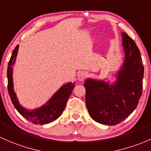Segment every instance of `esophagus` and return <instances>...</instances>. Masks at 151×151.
<instances>
[{
	"label": "esophagus",
	"mask_w": 151,
	"mask_h": 151,
	"mask_svg": "<svg viewBox=\"0 0 151 151\" xmlns=\"http://www.w3.org/2000/svg\"><path fill=\"white\" fill-rule=\"evenodd\" d=\"M86 76H87V73L81 72L78 76V81H83Z\"/></svg>",
	"instance_id": "1"
}]
</instances>
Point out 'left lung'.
I'll use <instances>...</instances> for the list:
<instances>
[{
  "label": "left lung",
  "mask_w": 151,
  "mask_h": 151,
  "mask_svg": "<svg viewBox=\"0 0 151 151\" xmlns=\"http://www.w3.org/2000/svg\"><path fill=\"white\" fill-rule=\"evenodd\" d=\"M124 63L113 84L87 78L86 105L91 117L99 124L113 126L125 120L135 110L142 95L144 67L134 41L122 32Z\"/></svg>",
  "instance_id": "1"
}]
</instances>
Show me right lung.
<instances>
[{"label":"right lung","instance_id":"right-lung-1","mask_svg":"<svg viewBox=\"0 0 151 151\" xmlns=\"http://www.w3.org/2000/svg\"><path fill=\"white\" fill-rule=\"evenodd\" d=\"M19 45L15 47L9 62L7 69L8 91L14 106L24 119L35 124H46L58 119L63 113L70 95L75 86V82L63 85L45 105L34 110H28L20 105L14 90L13 65L16 61Z\"/></svg>","mask_w":151,"mask_h":151}]
</instances>
